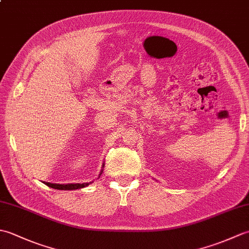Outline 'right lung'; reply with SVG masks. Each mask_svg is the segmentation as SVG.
I'll return each instance as SVG.
<instances>
[{"label":"right lung","mask_w":249,"mask_h":249,"mask_svg":"<svg viewBox=\"0 0 249 249\" xmlns=\"http://www.w3.org/2000/svg\"><path fill=\"white\" fill-rule=\"evenodd\" d=\"M104 167V165H103ZM103 173V169L100 171L99 176H102ZM44 184H46L47 186H49L51 188L54 189H60V190H73V189H79V188H83L89 185V183H77V184H52V183H48V182H44Z\"/></svg>","instance_id":"right-lung-1"}]
</instances>
